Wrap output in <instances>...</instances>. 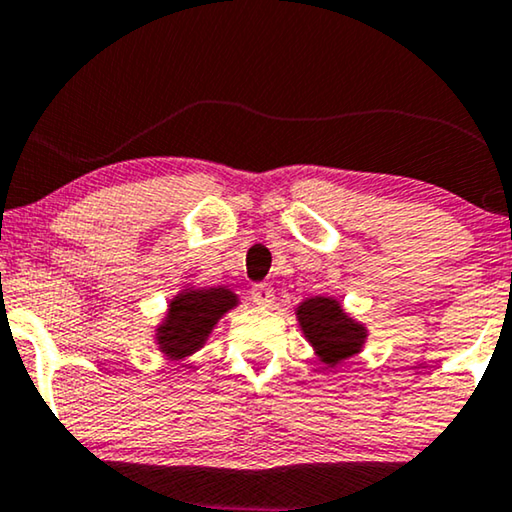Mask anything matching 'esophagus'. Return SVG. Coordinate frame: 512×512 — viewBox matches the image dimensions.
Segmentation results:
<instances>
[{
	"mask_svg": "<svg viewBox=\"0 0 512 512\" xmlns=\"http://www.w3.org/2000/svg\"><path fill=\"white\" fill-rule=\"evenodd\" d=\"M250 299H252V302H255V304H260V306H271V304H274L276 295H274V290H271V285H267V283H257V285H252Z\"/></svg>",
	"mask_w": 512,
	"mask_h": 512,
	"instance_id": "34e87169",
	"label": "esophagus"
}]
</instances>
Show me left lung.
Masks as SVG:
<instances>
[{
  "label": "left lung",
  "mask_w": 512,
  "mask_h": 512,
  "mask_svg": "<svg viewBox=\"0 0 512 512\" xmlns=\"http://www.w3.org/2000/svg\"><path fill=\"white\" fill-rule=\"evenodd\" d=\"M297 320L313 351L325 365L335 367L356 356L365 344V327L344 313L337 299L311 297L297 306Z\"/></svg>",
  "instance_id": "1"
}]
</instances>
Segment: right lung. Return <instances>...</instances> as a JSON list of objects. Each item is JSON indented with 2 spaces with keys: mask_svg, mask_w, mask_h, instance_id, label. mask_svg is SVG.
<instances>
[{
  "mask_svg": "<svg viewBox=\"0 0 512 512\" xmlns=\"http://www.w3.org/2000/svg\"><path fill=\"white\" fill-rule=\"evenodd\" d=\"M238 297L227 288H189L170 299L168 313L156 330V344L168 358L180 360L199 351Z\"/></svg>",
  "mask_w": 512,
  "mask_h": 512,
  "instance_id": "right-lung-1",
  "label": "right lung"
}]
</instances>
